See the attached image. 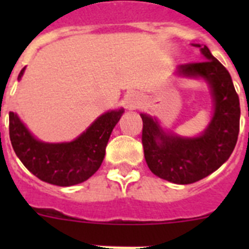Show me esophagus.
<instances>
[{
  "instance_id": "1",
  "label": "esophagus",
  "mask_w": 249,
  "mask_h": 249,
  "mask_svg": "<svg viewBox=\"0 0 249 249\" xmlns=\"http://www.w3.org/2000/svg\"><path fill=\"white\" fill-rule=\"evenodd\" d=\"M140 103V97H138V94L135 93V92H129V93H127L126 96H124V98H123V106H124L127 109L138 108Z\"/></svg>"
}]
</instances>
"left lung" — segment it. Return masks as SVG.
Wrapping results in <instances>:
<instances>
[{
	"label": "left lung",
	"instance_id": "8db88e82",
	"mask_svg": "<svg viewBox=\"0 0 249 249\" xmlns=\"http://www.w3.org/2000/svg\"><path fill=\"white\" fill-rule=\"evenodd\" d=\"M199 47L204 61L178 66L176 76L202 78L210 86L213 116L201 135L183 137L166 132L156 117L141 113L142 144L151 172L177 184H190L210 176L232 155L239 132V98L230 72L207 46Z\"/></svg>",
	"mask_w": 249,
	"mask_h": 249
}]
</instances>
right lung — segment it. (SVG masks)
<instances>
[{"mask_svg":"<svg viewBox=\"0 0 249 249\" xmlns=\"http://www.w3.org/2000/svg\"><path fill=\"white\" fill-rule=\"evenodd\" d=\"M21 70L18 80L25 73ZM124 109L101 114L76 140L48 143L37 140L17 113L10 112V138L13 151L23 166L41 181L68 187L82 183L97 172L106 155V146Z\"/></svg>","mask_w":249,"mask_h":249,"instance_id":"obj_1","label":"right lung"}]
</instances>
